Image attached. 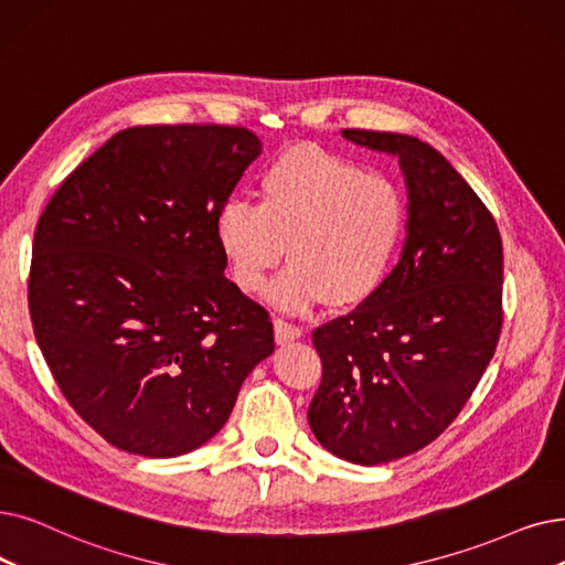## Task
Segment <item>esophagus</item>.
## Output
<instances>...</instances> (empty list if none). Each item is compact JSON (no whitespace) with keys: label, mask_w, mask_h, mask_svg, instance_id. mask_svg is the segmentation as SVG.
Wrapping results in <instances>:
<instances>
[{"label":"esophagus","mask_w":565,"mask_h":565,"mask_svg":"<svg viewBox=\"0 0 565 565\" xmlns=\"http://www.w3.org/2000/svg\"><path fill=\"white\" fill-rule=\"evenodd\" d=\"M302 337V328H298V326H292V323H286V321H281V318H277L275 321V339H277V343H290V341H296V339H300Z\"/></svg>","instance_id":"obj_1"}]
</instances>
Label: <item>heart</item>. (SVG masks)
<instances>
[{
	"mask_svg": "<svg viewBox=\"0 0 565 565\" xmlns=\"http://www.w3.org/2000/svg\"><path fill=\"white\" fill-rule=\"evenodd\" d=\"M260 203L231 199L214 222L231 279L244 292L263 288L290 265L267 298L286 311L328 300L358 307L383 286L406 233L404 191L318 147H292L258 182Z\"/></svg>",
	"mask_w": 565,
	"mask_h": 565,
	"instance_id": "heart-1",
	"label": "heart"
}]
</instances>
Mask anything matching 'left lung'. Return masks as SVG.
I'll return each instance as SVG.
<instances>
[{
	"instance_id": "left-lung-1",
	"label": "left lung",
	"mask_w": 565,
	"mask_h": 565,
	"mask_svg": "<svg viewBox=\"0 0 565 565\" xmlns=\"http://www.w3.org/2000/svg\"><path fill=\"white\" fill-rule=\"evenodd\" d=\"M341 136L399 159L406 239L374 296L313 332L323 379L307 420L328 452L376 466L429 446L482 379L503 323V244L494 216L431 145Z\"/></svg>"
}]
</instances>
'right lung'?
<instances>
[{
    "instance_id": "right-lung-1",
    "label": "right lung",
    "mask_w": 565,
    "mask_h": 565,
    "mask_svg": "<svg viewBox=\"0 0 565 565\" xmlns=\"http://www.w3.org/2000/svg\"><path fill=\"white\" fill-rule=\"evenodd\" d=\"M260 152L239 127L125 129L39 218V349L68 404L119 450L168 459L205 446L275 351L267 311L226 279L214 235Z\"/></svg>"
}]
</instances>
